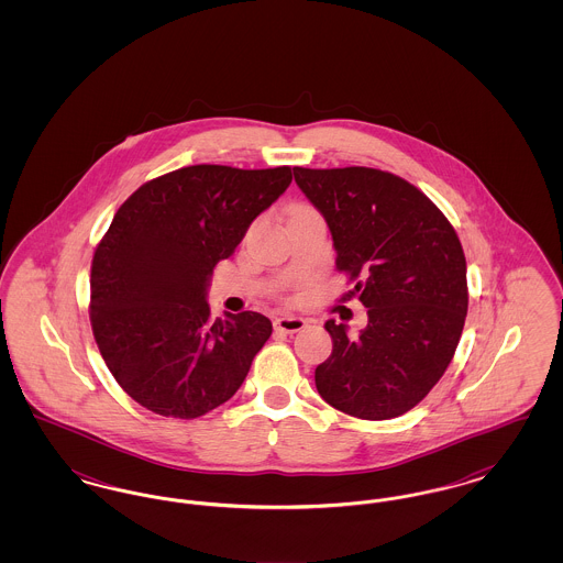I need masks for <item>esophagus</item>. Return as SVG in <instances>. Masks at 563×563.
<instances>
[{"instance_id": "obj_1", "label": "esophagus", "mask_w": 563, "mask_h": 563, "mask_svg": "<svg viewBox=\"0 0 563 563\" xmlns=\"http://www.w3.org/2000/svg\"><path fill=\"white\" fill-rule=\"evenodd\" d=\"M308 321L301 317H280L274 321V329L283 331V333H297L301 329H306Z\"/></svg>"}]
</instances>
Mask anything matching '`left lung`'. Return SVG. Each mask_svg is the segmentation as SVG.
I'll list each match as a JSON object with an SVG mask.
<instances>
[{
    "mask_svg": "<svg viewBox=\"0 0 563 563\" xmlns=\"http://www.w3.org/2000/svg\"><path fill=\"white\" fill-rule=\"evenodd\" d=\"M294 175L367 308L358 335L324 322L333 350L314 372L317 390L361 420L402 416L445 374L462 335L468 287L457 234L429 196L393 173L295 166Z\"/></svg>",
    "mask_w": 563,
    "mask_h": 563,
    "instance_id": "obj_1",
    "label": "left lung"
}]
</instances>
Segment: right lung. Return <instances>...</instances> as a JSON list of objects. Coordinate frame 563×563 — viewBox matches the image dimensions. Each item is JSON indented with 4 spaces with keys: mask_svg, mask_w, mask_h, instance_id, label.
Here are the masks:
<instances>
[{
    "mask_svg": "<svg viewBox=\"0 0 563 563\" xmlns=\"http://www.w3.org/2000/svg\"><path fill=\"white\" fill-rule=\"evenodd\" d=\"M291 168L196 164L156 177L113 214L90 268V324L115 382L145 409L191 420L234 397L272 322L213 319L207 289Z\"/></svg>",
    "mask_w": 563,
    "mask_h": 563,
    "instance_id": "right-lung-1",
    "label": "right lung"
}]
</instances>
